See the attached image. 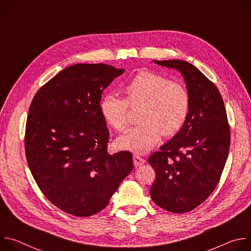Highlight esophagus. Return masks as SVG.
Wrapping results in <instances>:
<instances>
[{
  "mask_svg": "<svg viewBox=\"0 0 251 251\" xmlns=\"http://www.w3.org/2000/svg\"><path fill=\"white\" fill-rule=\"evenodd\" d=\"M133 162H134V165H135V167H139V166H141V165H143V164H145V160L143 159L142 157H140L139 155H133Z\"/></svg>",
  "mask_w": 251,
  "mask_h": 251,
  "instance_id": "34e87169",
  "label": "esophagus"
}]
</instances>
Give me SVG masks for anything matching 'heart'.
Wrapping results in <instances>:
<instances>
[{"label":"heart","mask_w":251,"mask_h":251,"mask_svg":"<svg viewBox=\"0 0 251 251\" xmlns=\"http://www.w3.org/2000/svg\"><path fill=\"white\" fill-rule=\"evenodd\" d=\"M126 99L107 94L100 103V111L113 129L125 132L129 127V106L139 108V122L117 140L119 148L138 154L151 151L167 137L176 135L184 126L190 111V96L184 85L152 71H141L124 88Z\"/></svg>","instance_id":"1"}]
</instances>
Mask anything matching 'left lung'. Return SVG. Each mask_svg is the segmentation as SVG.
I'll use <instances>...</instances> for the list:
<instances>
[{
  "label": "left lung",
  "instance_id": "obj_1",
  "mask_svg": "<svg viewBox=\"0 0 251 251\" xmlns=\"http://www.w3.org/2000/svg\"><path fill=\"white\" fill-rule=\"evenodd\" d=\"M153 61L181 73L190 111L182 129L149 158L156 172L150 195L168 211L188 212L216 189L227 160L230 131L226 107L217 86L190 62Z\"/></svg>",
  "mask_w": 251,
  "mask_h": 251
}]
</instances>
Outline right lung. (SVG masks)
Instances as JSON below:
<instances>
[{"instance_id": "add662e5", "label": "right lung", "mask_w": 251, "mask_h": 251, "mask_svg": "<svg viewBox=\"0 0 251 251\" xmlns=\"http://www.w3.org/2000/svg\"><path fill=\"white\" fill-rule=\"evenodd\" d=\"M124 71L104 63L68 66L29 106L25 136L29 170L47 199L73 216L102 210L133 170L130 152L107 153L109 132L100 111L103 90Z\"/></svg>"}]
</instances>
